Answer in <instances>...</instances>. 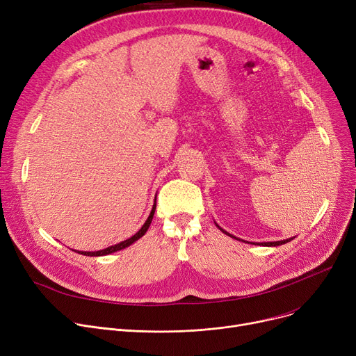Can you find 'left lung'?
<instances>
[{"mask_svg":"<svg viewBox=\"0 0 356 356\" xmlns=\"http://www.w3.org/2000/svg\"><path fill=\"white\" fill-rule=\"evenodd\" d=\"M215 225L223 232V234H227V235H229L231 238H235V239H238L236 236H234V235H231L229 232H227L225 229H222L219 225H218V223L215 222ZM293 238H289V239H282V241H274V242H250V244H257V245H264V247H278V245H283V244H286V242H290ZM239 241H244V239H239ZM244 242H247V241H244Z\"/></svg>","mask_w":356,"mask_h":356,"instance_id":"obj_1","label":"left lung"}]
</instances>
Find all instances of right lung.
Returning a JSON list of instances; mask_svg holds the SVG:
<instances>
[{
	"label": "right lung",
	"instance_id": "right-lung-1",
	"mask_svg": "<svg viewBox=\"0 0 356 356\" xmlns=\"http://www.w3.org/2000/svg\"><path fill=\"white\" fill-rule=\"evenodd\" d=\"M154 212H156V199H154V204H153V209H152V212H149V215H148L147 220L144 222V225L140 228V231H138L137 234H134V235L131 236V238H128V239H125V241L120 242V244L111 245V247H108V248H105V250H99V251H78V254L88 255V257H101V255H108V254H112V252L121 251V250H124V248H127V247H129V245H133L134 242H136V241H138V239H140V238L147 232V229L149 228V223H152V220H153Z\"/></svg>",
	"mask_w": 356,
	"mask_h": 356
}]
</instances>
